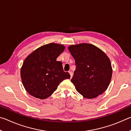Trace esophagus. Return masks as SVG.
<instances>
[{
	"instance_id": "34e87169",
	"label": "esophagus",
	"mask_w": 131,
	"mask_h": 131,
	"mask_svg": "<svg viewBox=\"0 0 131 131\" xmlns=\"http://www.w3.org/2000/svg\"><path fill=\"white\" fill-rule=\"evenodd\" d=\"M69 73H70V78L72 79V77H73V72H70Z\"/></svg>"
}]
</instances>
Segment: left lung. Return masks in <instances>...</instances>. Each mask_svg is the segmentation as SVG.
<instances>
[{"mask_svg": "<svg viewBox=\"0 0 131 131\" xmlns=\"http://www.w3.org/2000/svg\"><path fill=\"white\" fill-rule=\"evenodd\" d=\"M76 67L71 81L76 90L87 99H92L105 91L112 76L109 58L95 46L88 43L68 47Z\"/></svg>", "mask_w": 131, "mask_h": 131, "instance_id": "left-lung-1", "label": "left lung"}]
</instances>
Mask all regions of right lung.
Masks as SVG:
<instances>
[{
  "instance_id": "right-lung-1",
  "label": "right lung",
  "mask_w": 131,
  "mask_h": 131,
  "mask_svg": "<svg viewBox=\"0 0 131 131\" xmlns=\"http://www.w3.org/2000/svg\"><path fill=\"white\" fill-rule=\"evenodd\" d=\"M62 44L51 43L35 50L26 58L21 69L22 83L30 95L44 99L51 95L59 83L70 79L58 57L65 50Z\"/></svg>"
}]
</instances>
